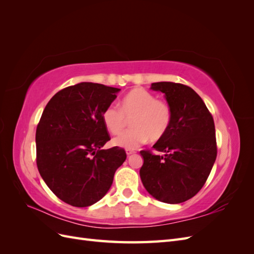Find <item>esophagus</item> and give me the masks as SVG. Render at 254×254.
<instances>
[{
    "label": "esophagus",
    "instance_id": "obj_1",
    "mask_svg": "<svg viewBox=\"0 0 254 254\" xmlns=\"http://www.w3.org/2000/svg\"><path fill=\"white\" fill-rule=\"evenodd\" d=\"M134 152H135V150H133V149H130V148H127V149H126V153H127V156L132 155V153H134Z\"/></svg>",
    "mask_w": 254,
    "mask_h": 254
}]
</instances>
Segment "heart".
<instances>
[{
    "mask_svg": "<svg viewBox=\"0 0 254 254\" xmlns=\"http://www.w3.org/2000/svg\"><path fill=\"white\" fill-rule=\"evenodd\" d=\"M132 128L115 137L113 143L126 148H133L145 141H158L170 129L173 112L171 106L160 101L147 90L133 89L120 103V107L111 104L103 111L102 119L107 130L120 134L128 124Z\"/></svg>",
    "mask_w": 254,
    "mask_h": 254,
    "instance_id": "obj_1",
    "label": "heart"
}]
</instances>
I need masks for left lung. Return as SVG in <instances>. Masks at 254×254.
Wrapping results in <instances>:
<instances>
[{
	"instance_id": "left-lung-1",
	"label": "left lung",
	"mask_w": 254,
	"mask_h": 254,
	"mask_svg": "<svg viewBox=\"0 0 254 254\" xmlns=\"http://www.w3.org/2000/svg\"><path fill=\"white\" fill-rule=\"evenodd\" d=\"M151 89L165 94L173 119L170 129L152 149L141 150V180L148 193L165 203H181L202 189L217 156L211 112L196 92L182 83L161 81Z\"/></svg>"
}]
</instances>
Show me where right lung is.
<instances>
[{
  "label": "right lung",
  "instance_id": "add662e5",
  "mask_svg": "<svg viewBox=\"0 0 254 254\" xmlns=\"http://www.w3.org/2000/svg\"><path fill=\"white\" fill-rule=\"evenodd\" d=\"M119 91L80 82L60 90L45 106L36 130L37 167L50 190L67 204L84 207L101 200L126 160L124 148H102L111 139L103 111Z\"/></svg>",
  "mask_w": 254,
  "mask_h": 254
}]
</instances>
